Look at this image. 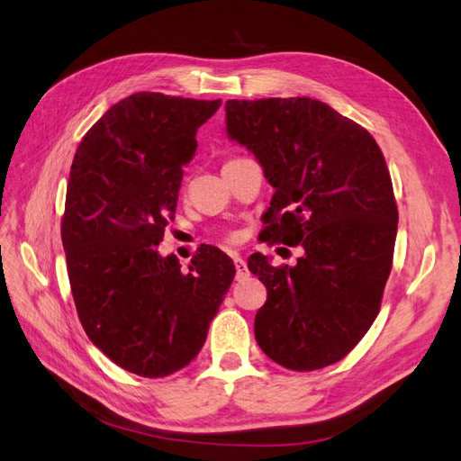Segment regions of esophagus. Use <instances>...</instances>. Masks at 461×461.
Returning a JSON list of instances; mask_svg holds the SVG:
<instances>
[{
  "instance_id": "obj_1",
  "label": "esophagus",
  "mask_w": 461,
  "mask_h": 461,
  "mask_svg": "<svg viewBox=\"0 0 461 461\" xmlns=\"http://www.w3.org/2000/svg\"><path fill=\"white\" fill-rule=\"evenodd\" d=\"M234 267H236V278H246L249 275L248 271V265L240 256H234Z\"/></svg>"
}]
</instances>
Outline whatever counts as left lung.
Wrapping results in <instances>:
<instances>
[{"label":"left lung","mask_w":461,"mask_h":461,"mask_svg":"<svg viewBox=\"0 0 461 461\" xmlns=\"http://www.w3.org/2000/svg\"><path fill=\"white\" fill-rule=\"evenodd\" d=\"M227 132L254 153L275 188L263 242L303 246L294 267L254 254L267 288L254 332L292 371L337 364L379 315L393 269L398 207L375 138L312 97L229 100Z\"/></svg>","instance_id":"1"}]
</instances>
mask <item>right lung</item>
Wrapping results in <instances>:
<instances>
[{
  "label": "right lung",
  "instance_id": "obj_1",
  "mask_svg": "<svg viewBox=\"0 0 461 461\" xmlns=\"http://www.w3.org/2000/svg\"><path fill=\"white\" fill-rule=\"evenodd\" d=\"M219 105L132 94L85 134L71 165L61 240L78 319L113 364L148 379L198 356L236 273L215 246L188 271L158 252L196 132Z\"/></svg>",
  "mask_w": 461,
  "mask_h": 461
}]
</instances>
